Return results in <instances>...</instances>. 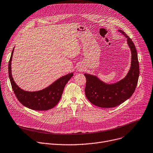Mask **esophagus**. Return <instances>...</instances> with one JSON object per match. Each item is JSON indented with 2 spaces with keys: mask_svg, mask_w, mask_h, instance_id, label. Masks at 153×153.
<instances>
[{
  "mask_svg": "<svg viewBox=\"0 0 153 153\" xmlns=\"http://www.w3.org/2000/svg\"><path fill=\"white\" fill-rule=\"evenodd\" d=\"M79 71H82V70H79Z\"/></svg>",
  "mask_w": 153,
  "mask_h": 153,
  "instance_id": "34e87169",
  "label": "esophagus"
}]
</instances>
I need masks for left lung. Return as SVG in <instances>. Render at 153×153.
<instances>
[{
	"label": "left lung",
	"mask_w": 153,
	"mask_h": 153,
	"mask_svg": "<svg viewBox=\"0 0 153 153\" xmlns=\"http://www.w3.org/2000/svg\"><path fill=\"white\" fill-rule=\"evenodd\" d=\"M119 32L127 39L132 53L131 67L126 76L117 83L108 85L94 75L85 74L87 99L93 105L102 108H113L123 103L132 96L138 83L140 70L135 45L124 31L119 30Z\"/></svg>",
	"instance_id": "left-lung-1"
}]
</instances>
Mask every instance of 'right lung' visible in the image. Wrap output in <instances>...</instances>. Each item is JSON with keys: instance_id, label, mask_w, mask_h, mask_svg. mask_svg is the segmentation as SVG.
<instances>
[{"instance_id": "1", "label": "right lung", "mask_w": 153, "mask_h": 153, "mask_svg": "<svg viewBox=\"0 0 153 153\" xmlns=\"http://www.w3.org/2000/svg\"><path fill=\"white\" fill-rule=\"evenodd\" d=\"M14 48L8 62V75L11 87L18 100L24 106L33 110H48L57 104L60 100L65 85L73 76L72 73L62 76L46 88L36 92H28L19 88L11 75V64Z\"/></svg>"}]
</instances>
